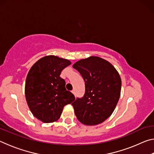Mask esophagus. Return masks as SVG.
<instances>
[{
	"mask_svg": "<svg viewBox=\"0 0 154 154\" xmlns=\"http://www.w3.org/2000/svg\"><path fill=\"white\" fill-rule=\"evenodd\" d=\"M72 94H73L75 96V95H76V93H75V90H72Z\"/></svg>",
	"mask_w": 154,
	"mask_h": 154,
	"instance_id": "1",
	"label": "esophagus"
}]
</instances>
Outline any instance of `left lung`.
<instances>
[{
	"instance_id": "left-lung-1",
	"label": "left lung",
	"mask_w": 154,
	"mask_h": 154,
	"mask_svg": "<svg viewBox=\"0 0 154 154\" xmlns=\"http://www.w3.org/2000/svg\"><path fill=\"white\" fill-rule=\"evenodd\" d=\"M85 81V92L72 105L81 123L95 126L111 116L118 103L122 80L110 62L97 56L82 59L72 65Z\"/></svg>"
}]
</instances>
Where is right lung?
<instances>
[{
  "instance_id": "add662e5",
  "label": "right lung",
  "mask_w": 154,
  "mask_h": 154,
  "mask_svg": "<svg viewBox=\"0 0 154 154\" xmlns=\"http://www.w3.org/2000/svg\"><path fill=\"white\" fill-rule=\"evenodd\" d=\"M69 60L46 56L30 68L25 83V96L30 111L44 123H52L60 118L65 105L75 100V96L66 90L65 81L60 77Z\"/></svg>"
}]
</instances>
